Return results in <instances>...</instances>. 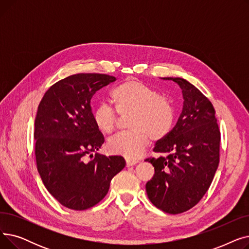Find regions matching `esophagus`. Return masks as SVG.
Wrapping results in <instances>:
<instances>
[{"mask_svg":"<svg viewBox=\"0 0 249 249\" xmlns=\"http://www.w3.org/2000/svg\"><path fill=\"white\" fill-rule=\"evenodd\" d=\"M138 161L137 160H126V165L127 166H131V165H135Z\"/></svg>","mask_w":249,"mask_h":249,"instance_id":"esophagus-1","label":"esophagus"}]
</instances>
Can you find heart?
I'll use <instances>...</instances> for the list:
<instances>
[{
  "mask_svg": "<svg viewBox=\"0 0 249 249\" xmlns=\"http://www.w3.org/2000/svg\"><path fill=\"white\" fill-rule=\"evenodd\" d=\"M116 110L102 103L94 111V121L100 131L111 134L115 131L119 117L128 118V132L120 133L107 142L112 154L136 159L153 140L164 138L174 126L175 108L172 101L140 81L128 80L112 93Z\"/></svg>",
  "mask_w": 249,
  "mask_h": 249,
  "instance_id": "obj_1",
  "label": "heart"
}]
</instances>
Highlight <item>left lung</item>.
Returning <instances> with one entry per match:
<instances>
[{"mask_svg":"<svg viewBox=\"0 0 249 249\" xmlns=\"http://www.w3.org/2000/svg\"><path fill=\"white\" fill-rule=\"evenodd\" d=\"M181 89L184 106L173 130L153 148L160 158L147 181L150 202L168 214H180L197 205L210 187L219 164L220 130L212 103L180 77H163Z\"/></svg>","mask_w":249,"mask_h":249,"instance_id":"obj_1","label":"left lung"}]
</instances>
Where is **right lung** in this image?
<instances>
[{
  "label": "right lung",
  "instance_id": "add662e5",
  "mask_svg": "<svg viewBox=\"0 0 249 249\" xmlns=\"http://www.w3.org/2000/svg\"><path fill=\"white\" fill-rule=\"evenodd\" d=\"M116 81L102 73H76L52 85L35 119V158L47 191L64 207L82 211L107 195L125 166L122 156L95 153L105 139L95 124L90 99Z\"/></svg>",
  "mask_w": 249,
  "mask_h": 249
}]
</instances>
